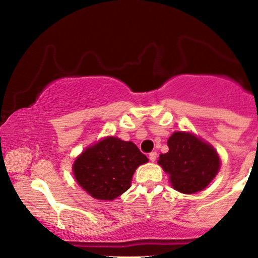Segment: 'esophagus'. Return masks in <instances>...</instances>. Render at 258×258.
<instances>
[{"mask_svg": "<svg viewBox=\"0 0 258 258\" xmlns=\"http://www.w3.org/2000/svg\"><path fill=\"white\" fill-rule=\"evenodd\" d=\"M156 158H158V153H156V152H152V153L149 154V160H150V161L154 162L156 160Z\"/></svg>", "mask_w": 258, "mask_h": 258, "instance_id": "34e87169", "label": "esophagus"}]
</instances>
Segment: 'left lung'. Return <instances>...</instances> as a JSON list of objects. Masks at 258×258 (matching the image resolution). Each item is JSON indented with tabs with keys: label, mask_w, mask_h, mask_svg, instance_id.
<instances>
[{
	"label": "left lung",
	"mask_w": 258,
	"mask_h": 258,
	"mask_svg": "<svg viewBox=\"0 0 258 258\" xmlns=\"http://www.w3.org/2000/svg\"><path fill=\"white\" fill-rule=\"evenodd\" d=\"M167 146L168 153L160 154L158 164L180 193L203 190L220 170V156L215 148L193 133L174 132L168 138Z\"/></svg>",
	"instance_id": "1"
}]
</instances>
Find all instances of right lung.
<instances>
[{"instance_id": "right-lung-1", "label": "right lung", "mask_w": 258, "mask_h": 258, "mask_svg": "<svg viewBox=\"0 0 258 258\" xmlns=\"http://www.w3.org/2000/svg\"><path fill=\"white\" fill-rule=\"evenodd\" d=\"M146 162L135 143L106 137L80 154L73 171L79 185L94 199L114 200L131 186L136 168Z\"/></svg>"}]
</instances>
